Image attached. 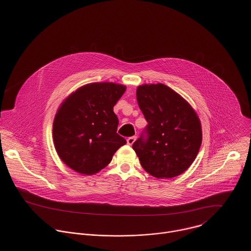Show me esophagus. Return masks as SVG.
Listing matches in <instances>:
<instances>
[{
	"label": "esophagus",
	"mask_w": 251,
	"mask_h": 251,
	"mask_svg": "<svg viewBox=\"0 0 251 251\" xmlns=\"http://www.w3.org/2000/svg\"><path fill=\"white\" fill-rule=\"evenodd\" d=\"M135 139H136V136H131V137H129V138L127 139V144L131 146V145H132L133 142L135 141Z\"/></svg>",
	"instance_id": "1"
}]
</instances>
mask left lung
I'll return each instance as SVG.
<instances>
[{
	"instance_id": "obj_1",
	"label": "left lung",
	"mask_w": 251,
	"mask_h": 251,
	"mask_svg": "<svg viewBox=\"0 0 251 251\" xmlns=\"http://www.w3.org/2000/svg\"><path fill=\"white\" fill-rule=\"evenodd\" d=\"M136 99L148 125L132 144L144 169L163 179L183 173L198 155L202 131L190 104L163 84L137 87Z\"/></svg>"
}]
</instances>
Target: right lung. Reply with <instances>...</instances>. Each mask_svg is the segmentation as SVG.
Returning a JSON list of instances; mask_svg holds the SVG:
<instances>
[{
  "label": "right lung",
  "mask_w": 251,
  "mask_h": 251,
  "mask_svg": "<svg viewBox=\"0 0 251 251\" xmlns=\"http://www.w3.org/2000/svg\"><path fill=\"white\" fill-rule=\"evenodd\" d=\"M126 87L113 83L86 84L61 105L53 122V142L61 160L73 170L92 175L104 168L126 140L117 132L113 108Z\"/></svg>",
  "instance_id": "obj_1"
}]
</instances>
